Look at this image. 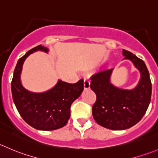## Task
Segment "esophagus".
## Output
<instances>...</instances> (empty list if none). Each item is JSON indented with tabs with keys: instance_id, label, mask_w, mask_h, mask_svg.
Here are the masks:
<instances>
[{
	"instance_id": "34e87169",
	"label": "esophagus",
	"mask_w": 158,
	"mask_h": 158,
	"mask_svg": "<svg viewBox=\"0 0 158 158\" xmlns=\"http://www.w3.org/2000/svg\"><path fill=\"white\" fill-rule=\"evenodd\" d=\"M90 88V82L89 79H84V89H89Z\"/></svg>"
}]
</instances>
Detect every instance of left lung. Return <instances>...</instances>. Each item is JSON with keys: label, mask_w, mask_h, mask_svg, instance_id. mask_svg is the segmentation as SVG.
Returning <instances> with one entry per match:
<instances>
[{"label": "left lung", "mask_w": 158, "mask_h": 158, "mask_svg": "<svg viewBox=\"0 0 158 158\" xmlns=\"http://www.w3.org/2000/svg\"><path fill=\"white\" fill-rule=\"evenodd\" d=\"M123 59L130 60L140 72L137 86L132 89L117 87L111 82L113 69L91 77L90 88L96 94L92 113L96 123L113 131H123L137 124L146 113L151 98V79L144 62L123 49Z\"/></svg>", "instance_id": "1"}]
</instances>
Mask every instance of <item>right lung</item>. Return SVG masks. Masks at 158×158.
I'll return each mask as SVG.
<instances>
[{
  "label": "right lung",
  "mask_w": 158,
  "mask_h": 158,
  "mask_svg": "<svg viewBox=\"0 0 158 158\" xmlns=\"http://www.w3.org/2000/svg\"><path fill=\"white\" fill-rule=\"evenodd\" d=\"M38 51L48 53L49 50L38 45L18 61L11 82L12 97L17 110L27 124L39 131H54L68 123L70 106L83 91V79L74 84L59 79L55 86L43 93L26 89L21 81L23 64L29 55Z\"/></svg>",
  "instance_id": "right-lung-1"
}]
</instances>
